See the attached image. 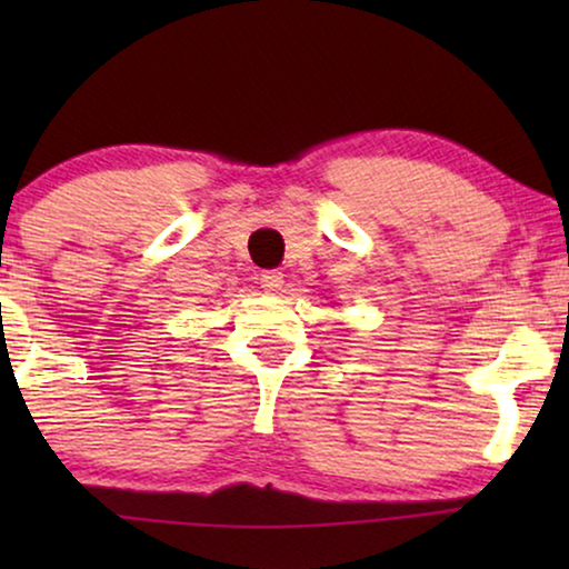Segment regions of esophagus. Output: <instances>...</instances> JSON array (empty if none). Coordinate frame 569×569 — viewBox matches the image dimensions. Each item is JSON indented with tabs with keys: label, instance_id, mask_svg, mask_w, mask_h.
<instances>
[{
	"label": "esophagus",
	"instance_id": "1",
	"mask_svg": "<svg viewBox=\"0 0 569 569\" xmlns=\"http://www.w3.org/2000/svg\"><path fill=\"white\" fill-rule=\"evenodd\" d=\"M282 284H284L282 271L269 269V271H263V274H261V287L267 292H279V290H282Z\"/></svg>",
	"mask_w": 569,
	"mask_h": 569
}]
</instances>
